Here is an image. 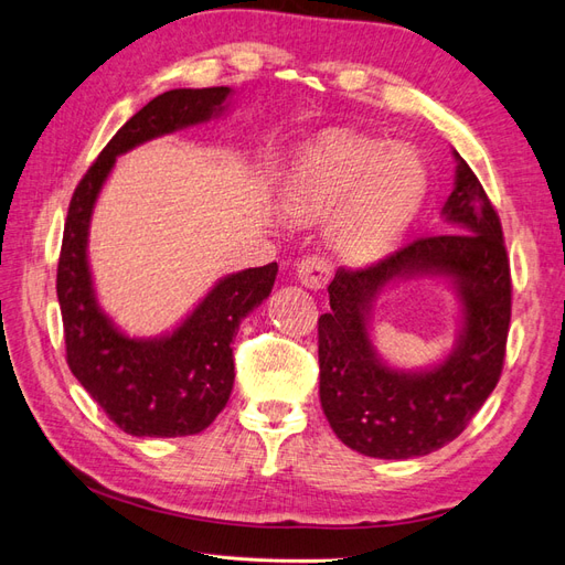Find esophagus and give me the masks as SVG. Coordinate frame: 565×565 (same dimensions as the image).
Here are the masks:
<instances>
[{"label": "esophagus", "mask_w": 565, "mask_h": 565, "mask_svg": "<svg viewBox=\"0 0 565 565\" xmlns=\"http://www.w3.org/2000/svg\"><path fill=\"white\" fill-rule=\"evenodd\" d=\"M298 281L308 288H324L329 277H331V267L322 255H306L300 257V263L296 265Z\"/></svg>", "instance_id": "esophagus-1"}]
</instances>
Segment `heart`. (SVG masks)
Masks as SVG:
<instances>
[{"mask_svg":"<svg viewBox=\"0 0 565 565\" xmlns=\"http://www.w3.org/2000/svg\"><path fill=\"white\" fill-rule=\"evenodd\" d=\"M427 193V169L406 145L349 136L302 154L281 185L298 220L329 216L327 236L345 259L382 253L408 226Z\"/></svg>","mask_w":565,"mask_h":565,"instance_id":"1","label":"heart"}]
</instances>
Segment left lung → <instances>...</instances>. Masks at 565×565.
<instances>
[{"instance_id":"left-lung-1","label":"left lung","mask_w":565,"mask_h":565,"mask_svg":"<svg viewBox=\"0 0 565 565\" xmlns=\"http://www.w3.org/2000/svg\"><path fill=\"white\" fill-rule=\"evenodd\" d=\"M456 185L441 210L451 231L420 236L360 269H337L329 306L317 322L320 401L337 437L384 460L427 456L454 441L494 392L511 324V267L499 214L456 150ZM446 276L463 322L455 351L429 371L388 369L366 324L388 284Z\"/></svg>"}]
</instances>
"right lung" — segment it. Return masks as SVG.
<instances>
[{
    "label": "right lung",
    "instance_id": "1",
    "mask_svg": "<svg viewBox=\"0 0 565 565\" xmlns=\"http://www.w3.org/2000/svg\"><path fill=\"white\" fill-rule=\"evenodd\" d=\"M231 88H179L157 95L128 119L71 198L56 298L66 363L109 420L134 437H188L212 425L234 388V337L277 279V263L243 269L214 284L198 308L157 339L117 329L99 308L88 265V231L99 191L117 157L152 138L222 117Z\"/></svg>",
    "mask_w": 565,
    "mask_h": 565
}]
</instances>
